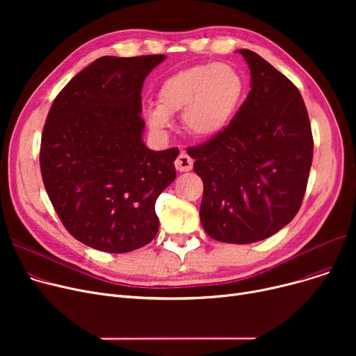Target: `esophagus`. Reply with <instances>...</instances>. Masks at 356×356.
I'll use <instances>...</instances> for the list:
<instances>
[{
  "label": "esophagus",
  "instance_id": "34e87169",
  "mask_svg": "<svg viewBox=\"0 0 356 356\" xmlns=\"http://www.w3.org/2000/svg\"><path fill=\"white\" fill-rule=\"evenodd\" d=\"M175 165H176L179 172H189V170H192V167H193V160L184 152H181L179 154V157L176 159Z\"/></svg>",
  "mask_w": 356,
  "mask_h": 356
}]
</instances>
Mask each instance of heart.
<instances>
[{
    "label": "heart",
    "instance_id": "obj_1",
    "mask_svg": "<svg viewBox=\"0 0 356 356\" xmlns=\"http://www.w3.org/2000/svg\"><path fill=\"white\" fill-rule=\"evenodd\" d=\"M245 79L228 63H203L179 70L159 89L157 105L148 106L149 128L163 131L170 115L183 112V125L197 138H212L225 131L244 102Z\"/></svg>",
    "mask_w": 356,
    "mask_h": 356
}]
</instances>
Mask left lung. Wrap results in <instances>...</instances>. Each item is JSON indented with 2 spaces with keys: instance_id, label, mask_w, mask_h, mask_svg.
<instances>
[{
  "instance_id": "obj_1",
  "label": "left lung",
  "mask_w": 356,
  "mask_h": 356,
  "mask_svg": "<svg viewBox=\"0 0 356 356\" xmlns=\"http://www.w3.org/2000/svg\"><path fill=\"white\" fill-rule=\"evenodd\" d=\"M251 90L225 131L189 147L203 180L202 227L229 244L266 239L302 207L313 160L309 114L293 82L257 53L241 49Z\"/></svg>"
}]
</instances>
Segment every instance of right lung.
<instances>
[{
    "instance_id": "1",
    "label": "right lung",
    "mask_w": 356,
    "mask_h": 356,
    "mask_svg": "<svg viewBox=\"0 0 356 356\" xmlns=\"http://www.w3.org/2000/svg\"><path fill=\"white\" fill-rule=\"evenodd\" d=\"M164 54L104 58L56 97L43 128L42 177L67 232L82 244L122 254L159 231L156 200L176 179L179 148L143 143L141 89Z\"/></svg>"
}]
</instances>
